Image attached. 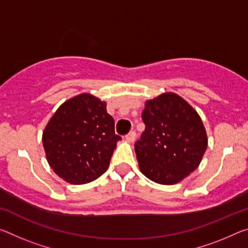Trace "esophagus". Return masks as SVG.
Wrapping results in <instances>:
<instances>
[{
  "label": "esophagus",
  "instance_id": "34e87169",
  "mask_svg": "<svg viewBox=\"0 0 248 248\" xmlns=\"http://www.w3.org/2000/svg\"><path fill=\"white\" fill-rule=\"evenodd\" d=\"M137 138V133L135 131H131L129 132L127 136H125V140L128 141V142H135V140Z\"/></svg>",
  "mask_w": 248,
  "mask_h": 248
}]
</instances>
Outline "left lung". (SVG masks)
<instances>
[{
  "instance_id": "obj_1",
  "label": "left lung",
  "mask_w": 248,
  "mask_h": 248,
  "mask_svg": "<svg viewBox=\"0 0 248 248\" xmlns=\"http://www.w3.org/2000/svg\"><path fill=\"white\" fill-rule=\"evenodd\" d=\"M145 124L135 144L140 171L159 184L172 186L199 168L207 148L201 117L182 97L164 93L147 100Z\"/></svg>"
}]
</instances>
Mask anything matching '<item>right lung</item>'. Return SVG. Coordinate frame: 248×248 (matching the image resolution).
<instances>
[{
	"label": "right lung",
	"instance_id": "1",
	"mask_svg": "<svg viewBox=\"0 0 248 248\" xmlns=\"http://www.w3.org/2000/svg\"><path fill=\"white\" fill-rule=\"evenodd\" d=\"M106 106L92 93H80L62 104L43 131L47 162L67 183H89L107 171L121 138Z\"/></svg>",
	"mask_w": 248,
	"mask_h": 248
}]
</instances>
